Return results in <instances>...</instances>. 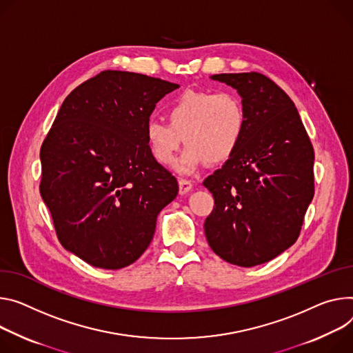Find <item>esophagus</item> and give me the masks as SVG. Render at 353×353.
<instances>
[{
	"instance_id": "1",
	"label": "esophagus",
	"mask_w": 353,
	"mask_h": 353,
	"mask_svg": "<svg viewBox=\"0 0 353 353\" xmlns=\"http://www.w3.org/2000/svg\"><path fill=\"white\" fill-rule=\"evenodd\" d=\"M191 188H193V184H191L188 180H179V193L180 194H185L188 193V191H191Z\"/></svg>"
}]
</instances>
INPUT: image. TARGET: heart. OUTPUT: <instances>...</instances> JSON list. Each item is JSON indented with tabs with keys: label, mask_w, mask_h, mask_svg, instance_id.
Wrapping results in <instances>:
<instances>
[{
	"label": "heart",
	"mask_w": 353,
	"mask_h": 353,
	"mask_svg": "<svg viewBox=\"0 0 353 353\" xmlns=\"http://www.w3.org/2000/svg\"><path fill=\"white\" fill-rule=\"evenodd\" d=\"M166 118L169 123L146 122V145L157 163L170 166L184 141L187 148L176 163L181 174H193L208 162H227L246 131L243 103L232 91H184L168 104Z\"/></svg>",
	"instance_id": "1"
}]
</instances>
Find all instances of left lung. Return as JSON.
I'll return each instance as SVG.
<instances>
[{
    "label": "left lung",
    "instance_id": "obj_1",
    "mask_svg": "<svg viewBox=\"0 0 353 353\" xmlns=\"http://www.w3.org/2000/svg\"><path fill=\"white\" fill-rule=\"evenodd\" d=\"M211 79L239 92L246 131L236 153L203 183L215 203L204 231L221 259L252 268L297 241L314 197V149L294 103L269 77Z\"/></svg>",
    "mask_w": 353,
    "mask_h": 353
}]
</instances>
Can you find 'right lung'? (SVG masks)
I'll list each match as a JSON object with an SVG mask.
<instances>
[{
    "label": "right lung",
    "mask_w": 353,
    "mask_h": 353,
    "mask_svg": "<svg viewBox=\"0 0 353 353\" xmlns=\"http://www.w3.org/2000/svg\"><path fill=\"white\" fill-rule=\"evenodd\" d=\"M179 84L105 70L63 101L41 148V196L63 248L117 270L148 249L156 218L179 191L145 139L156 103Z\"/></svg>",
    "instance_id": "1"
}]
</instances>
